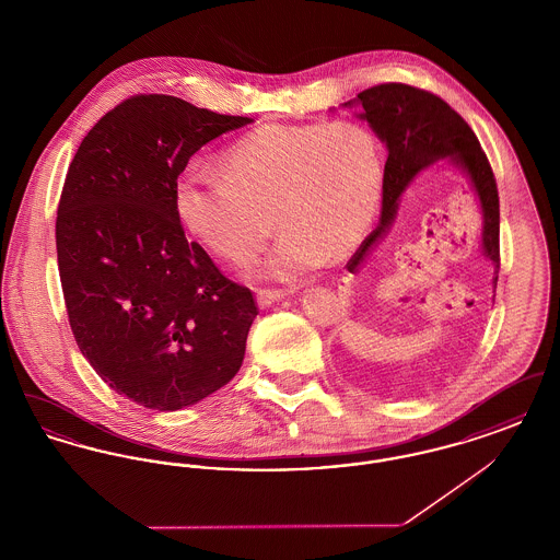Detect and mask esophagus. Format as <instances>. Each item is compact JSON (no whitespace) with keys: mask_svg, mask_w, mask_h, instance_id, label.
Segmentation results:
<instances>
[{"mask_svg":"<svg viewBox=\"0 0 560 560\" xmlns=\"http://www.w3.org/2000/svg\"><path fill=\"white\" fill-rule=\"evenodd\" d=\"M285 295H288V293L281 292V290H260V292H258V304L265 308V306H270V304L283 300Z\"/></svg>","mask_w":560,"mask_h":560,"instance_id":"34e87169","label":"esophagus"}]
</instances>
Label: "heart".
Listing matches in <instances>:
<instances>
[{
	"label": "heart",
	"instance_id": "obj_1",
	"mask_svg": "<svg viewBox=\"0 0 560 560\" xmlns=\"http://www.w3.org/2000/svg\"><path fill=\"white\" fill-rule=\"evenodd\" d=\"M382 190V144L368 126L270 124L237 140L222 167L190 161L174 199L188 231L233 265L262 249L275 231V212L283 237L262 270L295 281L363 243Z\"/></svg>",
	"mask_w": 560,
	"mask_h": 560
}]
</instances>
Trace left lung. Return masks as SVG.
Wrapping results in <instances>:
<instances>
[{
	"instance_id": "left-lung-1",
	"label": "left lung",
	"mask_w": 560,
	"mask_h": 560,
	"mask_svg": "<svg viewBox=\"0 0 560 560\" xmlns=\"http://www.w3.org/2000/svg\"><path fill=\"white\" fill-rule=\"evenodd\" d=\"M345 107H359V119L368 121L386 144L382 218L372 235L348 260V272L357 275L373 249L390 233L399 212L400 195L424 170L447 161L459 170L477 192L482 212V254L500 270V197L487 155L470 126L445 101L427 90L405 83H382L363 90ZM498 277L493 279V285Z\"/></svg>"
}]
</instances>
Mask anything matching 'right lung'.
Returning a JSON list of instances; mask_svg holds the SVG:
<instances>
[{
    "instance_id": "right-lung-1",
    "label": "right lung",
    "mask_w": 560,
    "mask_h": 560,
    "mask_svg": "<svg viewBox=\"0 0 560 560\" xmlns=\"http://www.w3.org/2000/svg\"><path fill=\"white\" fill-rule=\"evenodd\" d=\"M252 121L140 94L108 110L69 165L56 218L69 323L94 372L149 409L195 405L243 363L254 295L187 240L174 190L203 144Z\"/></svg>"
}]
</instances>
